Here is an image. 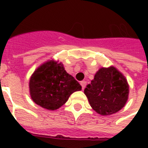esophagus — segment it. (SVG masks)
Segmentation results:
<instances>
[{"label":"esophagus","mask_w":148,"mask_h":148,"mask_svg":"<svg viewBox=\"0 0 148 148\" xmlns=\"http://www.w3.org/2000/svg\"><path fill=\"white\" fill-rule=\"evenodd\" d=\"M86 84H87V82H86V81H81V87H82V89H83V90L84 89V88H85Z\"/></svg>","instance_id":"esophagus-1"}]
</instances>
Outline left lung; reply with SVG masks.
Wrapping results in <instances>:
<instances>
[{
	"label": "left lung",
	"mask_w": 148,
	"mask_h": 148,
	"mask_svg": "<svg viewBox=\"0 0 148 148\" xmlns=\"http://www.w3.org/2000/svg\"><path fill=\"white\" fill-rule=\"evenodd\" d=\"M84 94L96 112L110 115L124 107L128 99L129 86L125 77L114 67H101L87 85Z\"/></svg>",
	"instance_id": "obj_1"
}]
</instances>
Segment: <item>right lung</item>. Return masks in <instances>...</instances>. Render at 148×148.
<instances>
[{
	"mask_svg": "<svg viewBox=\"0 0 148 148\" xmlns=\"http://www.w3.org/2000/svg\"><path fill=\"white\" fill-rule=\"evenodd\" d=\"M31 99L38 105L54 110L64 105L71 94L81 90L80 84L53 60L40 65L29 81Z\"/></svg>",
	"mask_w": 148,
	"mask_h": 148,
	"instance_id": "right-lung-1",
	"label": "right lung"
}]
</instances>
